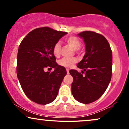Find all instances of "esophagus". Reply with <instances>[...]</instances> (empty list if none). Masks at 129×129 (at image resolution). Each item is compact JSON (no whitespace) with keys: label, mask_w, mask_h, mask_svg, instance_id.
Returning <instances> with one entry per match:
<instances>
[{"label":"esophagus","mask_w":129,"mask_h":129,"mask_svg":"<svg viewBox=\"0 0 129 129\" xmlns=\"http://www.w3.org/2000/svg\"><path fill=\"white\" fill-rule=\"evenodd\" d=\"M66 70H67V74H69V69H67Z\"/></svg>","instance_id":"esophagus-1"}]
</instances>
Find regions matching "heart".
<instances>
[{
    "label": "heart",
    "mask_w": 129,
    "mask_h": 129,
    "mask_svg": "<svg viewBox=\"0 0 129 129\" xmlns=\"http://www.w3.org/2000/svg\"><path fill=\"white\" fill-rule=\"evenodd\" d=\"M66 42L68 45L70 46L73 50H76V51H78L80 47H81V41L78 39V38L76 36H71L65 39ZM60 44L59 42H57L54 44V47H53V54L54 55L56 56V57H58L60 54ZM76 59L72 58V59H67V58H63L62 59H60L59 61V66L63 67L66 68H70L72 67V66L76 63Z\"/></svg>",
    "instance_id": "heart-1"
}]
</instances>
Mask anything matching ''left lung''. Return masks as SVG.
<instances>
[{"label": "left lung", "mask_w": 129, "mask_h": 129, "mask_svg": "<svg viewBox=\"0 0 129 129\" xmlns=\"http://www.w3.org/2000/svg\"><path fill=\"white\" fill-rule=\"evenodd\" d=\"M84 39L85 54L77 65L82 71L70 70L73 76L72 93L78 102L90 104L98 100L110 83L112 72V53L104 36L85 31L78 34ZM84 75H83V74Z\"/></svg>", "instance_id": "1"}]
</instances>
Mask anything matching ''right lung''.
I'll use <instances>...</instances> for the list:
<instances>
[{
	"instance_id": "obj_1",
	"label": "right lung",
	"mask_w": 129,
	"mask_h": 129,
	"mask_svg": "<svg viewBox=\"0 0 129 129\" xmlns=\"http://www.w3.org/2000/svg\"><path fill=\"white\" fill-rule=\"evenodd\" d=\"M67 32L49 27L36 28L22 41L17 57V76L23 92L30 100L39 104L52 103L56 98L67 71L58 66L53 47ZM47 68H54L52 72Z\"/></svg>"
}]
</instances>
